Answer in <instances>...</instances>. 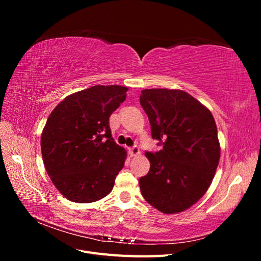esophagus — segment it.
Wrapping results in <instances>:
<instances>
[{
    "label": "esophagus",
    "mask_w": 261,
    "mask_h": 261,
    "mask_svg": "<svg viewBox=\"0 0 261 261\" xmlns=\"http://www.w3.org/2000/svg\"><path fill=\"white\" fill-rule=\"evenodd\" d=\"M128 153H129L130 156H137V155L140 153L139 148H138L137 146H134V147L129 148V149H128Z\"/></svg>",
    "instance_id": "34e87169"
}]
</instances>
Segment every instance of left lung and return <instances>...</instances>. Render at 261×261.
Here are the masks:
<instances>
[{"label":"left lung","mask_w":261,"mask_h":261,"mask_svg":"<svg viewBox=\"0 0 261 261\" xmlns=\"http://www.w3.org/2000/svg\"><path fill=\"white\" fill-rule=\"evenodd\" d=\"M140 106L151 136L162 150L146 152L147 175L141 195L163 213L181 212L206 194L220 160L218 130L211 112L191 94L177 89H145Z\"/></svg>","instance_id":"1"}]
</instances>
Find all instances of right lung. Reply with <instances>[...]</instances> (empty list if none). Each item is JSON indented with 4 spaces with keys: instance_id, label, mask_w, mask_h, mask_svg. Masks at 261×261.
<instances>
[{
    "instance_id": "add662e5",
    "label": "right lung",
    "mask_w": 261,
    "mask_h": 261,
    "mask_svg": "<svg viewBox=\"0 0 261 261\" xmlns=\"http://www.w3.org/2000/svg\"><path fill=\"white\" fill-rule=\"evenodd\" d=\"M128 88L93 86L69 94L54 108L41 135L46 173L70 201L87 203L111 193L126 151L111 135L109 117Z\"/></svg>"
}]
</instances>
